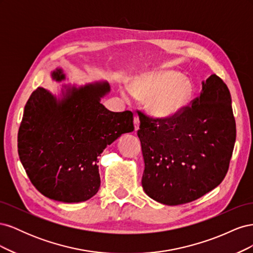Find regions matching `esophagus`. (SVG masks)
Instances as JSON below:
<instances>
[{"mask_svg": "<svg viewBox=\"0 0 253 253\" xmlns=\"http://www.w3.org/2000/svg\"><path fill=\"white\" fill-rule=\"evenodd\" d=\"M134 127H135V131H138L139 128V118L138 116H134Z\"/></svg>", "mask_w": 253, "mask_h": 253, "instance_id": "1", "label": "esophagus"}]
</instances>
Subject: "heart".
<instances>
[{
	"mask_svg": "<svg viewBox=\"0 0 253 253\" xmlns=\"http://www.w3.org/2000/svg\"><path fill=\"white\" fill-rule=\"evenodd\" d=\"M133 94L148 98V109L155 117L168 119L189 104L193 84L175 71H156L139 76L129 83Z\"/></svg>",
	"mask_w": 253,
	"mask_h": 253,
	"instance_id": "heart-1",
	"label": "heart"
}]
</instances>
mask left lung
<instances>
[{
	"label": "left lung",
	"instance_id": "obj_1",
	"mask_svg": "<svg viewBox=\"0 0 253 253\" xmlns=\"http://www.w3.org/2000/svg\"><path fill=\"white\" fill-rule=\"evenodd\" d=\"M137 113L144 160L141 185L147 195L177 206L197 200L223 181L236 127L230 91L218 76L203 81L200 97L174 117Z\"/></svg>",
	"mask_w": 253,
	"mask_h": 253
}]
</instances>
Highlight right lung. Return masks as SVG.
<instances>
[{"label":"right lung","mask_w":253,"mask_h":253,"mask_svg":"<svg viewBox=\"0 0 253 253\" xmlns=\"http://www.w3.org/2000/svg\"><path fill=\"white\" fill-rule=\"evenodd\" d=\"M61 81V68L51 73ZM57 99L38 87L25 105L18 133V152L36 189L50 200L80 203L100 188L98 156L122 134L134 131L133 113L111 112L100 103L108 82L64 86Z\"/></svg>","instance_id":"obj_1"}]
</instances>
